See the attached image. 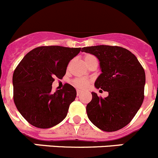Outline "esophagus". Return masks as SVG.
Wrapping results in <instances>:
<instances>
[{
    "label": "esophagus",
    "mask_w": 158,
    "mask_h": 158,
    "mask_svg": "<svg viewBox=\"0 0 158 158\" xmlns=\"http://www.w3.org/2000/svg\"><path fill=\"white\" fill-rule=\"evenodd\" d=\"M81 94V91L78 90V89H77V96H79Z\"/></svg>",
    "instance_id": "obj_1"
}]
</instances>
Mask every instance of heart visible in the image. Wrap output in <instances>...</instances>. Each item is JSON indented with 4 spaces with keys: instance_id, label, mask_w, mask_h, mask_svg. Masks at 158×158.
Instances as JSON below:
<instances>
[{
    "instance_id": "b5f03b06",
    "label": "heart",
    "mask_w": 158,
    "mask_h": 158,
    "mask_svg": "<svg viewBox=\"0 0 158 158\" xmlns=\"http://www.w3.org/2000/svg\"><path fill=\"white\" fill-rule=\"evenodd\" d=\"M95 60H97V59L93 55L86 54L84 56V61L87 66ZM89 84H90V81L85 79V78H75L73 80V85L79 89H85L86 88H88Z\"/></svg>"
}]
</instances>
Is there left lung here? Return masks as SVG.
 Here are the masks:
<instances>
[{
    "label": "left lung",
    "mask_w": 158,
    "mask_h": 158,
    "mask_svg": "<svg viewBox=\"0 0 158 158\" xmlns=\"http://www.w3.org/2000/svg\"><path fill=\"white\" fill-rule=\"evenodd\" d=\"M82 52L98 58L102 73L95 86L109 93L102 99L92 92V99L86 106L88 118L102 131H118L133 119L143 103L144 69L135 55L124 48L97 45L83 48Z\"/></svg>",
    "instance_id": "obj_1"
}]
</instances>
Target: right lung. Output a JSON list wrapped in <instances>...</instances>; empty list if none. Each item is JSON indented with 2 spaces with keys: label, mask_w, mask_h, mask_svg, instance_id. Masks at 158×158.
<instances>
[{
  "label": "right lung",
  "mask_w": 158,
  "mask_h": 158,
  "mask_svg": "<svg viewBox=\"0 0 158 158\" xmlns=\"http://www.w3.org/2000/svg\"><path fill=\"white\" fill-rule=\"evenodd\" d=\"M81 48L41 46L27 53L13 73V99L19 112L30 124L49 128L61 122L76 98V89L65 84L52 92L55 78L62 79L69 61Z\"/></svg>",
  "instance_id": "right-lung-1"
}]
</instances>
